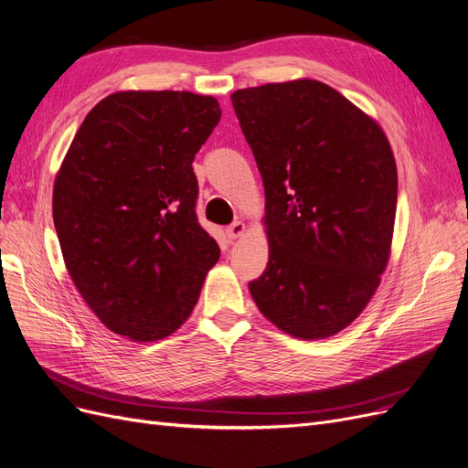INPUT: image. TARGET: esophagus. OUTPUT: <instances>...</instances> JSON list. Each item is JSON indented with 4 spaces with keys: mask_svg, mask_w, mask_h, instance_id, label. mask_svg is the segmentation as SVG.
Here are the masks:
<instances>
[{
    "mask_svg": "<svg viewBox=\"0 0 468 468\" xmlns=\"http://www.w3.org/2000/svg\"><path fill=\"white\" fill-rule=\"evenodd\" d=\"M246 232V224L241 222V220H236V222H232L230 227L227 229V236L230 238V239H236V238H239L241 234Z\"/></svg>",
    "mask_w": 468,
    "mask_h": 468,
    "instance_id": "34e87169",
    "label": "esophagus"
}]
</instances>
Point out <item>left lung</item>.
Segmentation results:
<instances>
[{
  "mask_svg": "<svg viewBox=\"0 0 468 468\" xmlns=\"http://www.w3.org/2000/svg\"><path fill=\"white\" fill-rule=\"evenodd\" d=\"M232 105L265 186L269 263L259 311L302 340L357 319L388 265L398 169L382 128L319 80L238 90Z\"/></svg>",
  "mask_w": 468,
  "mask_h": 468,
  "instance_id": "8db88e82",
  "label": "left lung"
}]
</instances>
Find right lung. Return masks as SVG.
<instances>
[{"label": "right lung", "instance_id": "add662e5", "mask_svg": "<svg viewBox=\"0 0 468 468\" xmlns=\"http://www.w3.org/2000/svg\"><path fill=\"white\" fill-rule=\"evenodd\" d=\"M220 121L192 91H117L86 115L53 186V224L84 302L115 334L155 342L197 303L217 241L196 215L194 157Z\"/></svg>", "mask_w": 468, "mask_h": 468}]
</instances>
